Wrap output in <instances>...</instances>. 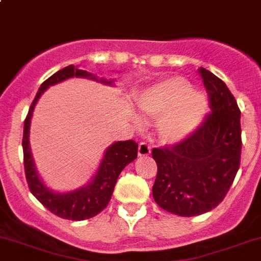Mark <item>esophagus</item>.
<instances>
[{"instance_id":"obj_1","label":"esophagus","mask_w":261,"mask_h":261,"mask_svg":"<svg viewBox=\"0 0 261 261\" xmlns=\"http://www.w3.org/2000/svg\"><path fill=\"white\" fill-rule=\"evenodd\" d=\"M150 151H151V148L149 146V144L144 143V141L139 144V149H138L139 156H148L149 154H150Z\"/></svg>"}]
</instances>
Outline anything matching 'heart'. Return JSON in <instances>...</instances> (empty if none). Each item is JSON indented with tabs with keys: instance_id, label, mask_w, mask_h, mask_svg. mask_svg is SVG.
<instances>
[{
	"instance_id": "heart-1",
	"label": "heart",
	"mask_w": 261,
	"mask_h": 261,
	"mask_svg": "<svg viewBox=\"0 0 261 261\" xmlns=\"http://www.w3.org/2000/svg\"><path fill=\"white\" fill-rule=\"evenodd\" d=\"M138 106L145 116L161 118L159 135L166 143L176 144L199 127L208 111V98L200 90L191 89L187 80L176 76L144 90Z\"/></svg>"
}]
</instances>
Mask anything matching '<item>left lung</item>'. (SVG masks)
<instances>
[{"mask_svg":"<svg viewBox=\"0 0 261 261\" xmlns=\"http://www.w3.org/2000/svg\"><path fill=\"white\" fill-rule=\"evenodd\" d=\"M212 112L189 138L151 150L158 166L153 198L164 211L181 217L216 208L233 184L241 159V111L227 85L199 69Z\"/></svg>","mask_w":261,"mask_h":261,"instance_id":"1","label":"left lung"}]
</instances>
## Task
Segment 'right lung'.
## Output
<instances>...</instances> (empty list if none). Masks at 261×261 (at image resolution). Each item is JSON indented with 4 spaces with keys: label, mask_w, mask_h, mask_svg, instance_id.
<instances>
[{
    "label": "right lung",
    "mask_w": 261,
    "mask_h": 261,
    "mask_svg": "<svg viewBox=\"0 0 261 261\" xmlns=\"http://www.w3.org/2000/svg\"><path fill=\"white\" fill-rule=\"evenodd\" d=\"M74 76L87 77V79L97 80V82L103 83L106 85H113V80H110V82L106 79L98 80L93 74L85 71V70L77 69L74 65H70V66L60 70L50 77H48L40 85L39 90H38L37 95H35L34 100L30 106L27 118H25L22 151H24L25 177H27L29 190L35 198L48 211L52 212L60 218L71 219V221H84V219H89L97 216L108 205L120 173L128 163L135 161L136 156H138V143H135L134 140L117 141V143H113L112 145L108 146L97 173L87 186H83L80 189L69 192H55L43 184L42 178L35 169V164L29 146V130L33 111H34L38 99L47 90V88Z\"/></svg>",
    "instance_id": "1"
}]
</instances>
